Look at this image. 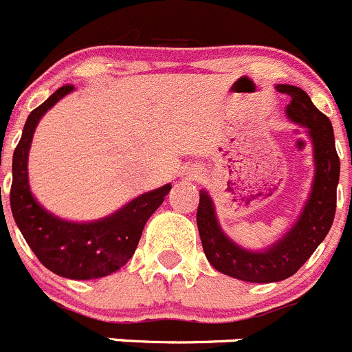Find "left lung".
Here are the masks:
<instances>
[{"label": "left lung", "instance_id": "8db88e82", "mask_svg": "<svg viewBox=\"0 0 352 352\" xmlns=\"http://www.w3.org/2000/svg\"><path fill=\"white\" fill-rule=\"evenodd\" d=\"M276 90L292 98L287 116L307 130L313 142L314 179L309 198L290 231L262 252L246 250L232 241L219 226L215 206L206 191H199L196 213L199 238L210 264L236 280L248 283H274L294 276L327 238L337 206L340 160L335 149L330 120L316 109L309 95L294 85H278Z\"/></svg>", "mask_w": 352, "mask_h": 352}]
</instances>
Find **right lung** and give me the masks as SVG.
I'll return each instance as SVG.
<instances>
[{"instance_id":"1","label":"right lung","mask_w":352,"mask_h":352,"mask_svg":"<svg viewBox=\"0 0 352 352\" xmlns=\"http://www.w3.org/2000/svg\"><path fill=\"white\" fill-rule=\"evenodd\" d=\"M72 90V85L60 87L29 114L13 153L10 206L22 236L45 267L69 280H94L113 274L130 261L144 226L165 201L172 186L144 192L116 213L95 222H69L43 208L29 187V147L43 114Z\"/></svg>"}]
</instances>
